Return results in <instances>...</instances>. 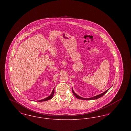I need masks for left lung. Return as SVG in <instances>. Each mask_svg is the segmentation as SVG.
I'll return each instance as SVG.
<instances>
[{
	"label": "left lung",
	"mask_w": 131,
	"mask_h": 131,
	"mask_svg": "<svg viewBox=\"0 0 131 131\" xmlns=\"http://www.w3.org/2000/svg\"><path fill=\"white\" fill-rule=\"evenodd\" d=\"M108 89L106 90L105 92H104L103 93L101 94H99V95H98L95 96H94V97L90 98H82V97H81L79 96L77 94L75 93V92H74V90H73V89H72V92H73L74 95H75V97L77 98H78V99H81V100H95V99H98V98H101V97H102L103 95H104L108 91Z\"/></svg>",
	"instance_id": "obj_1"
}]
</instances>
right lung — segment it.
Segmentation results:
<instances>
[{
  "label": "right lung",
  "mask_w": 131,
  "mask_h": 131,
  "mask_svg": "<svg viewBox=\"0 0 131 131\" xmlns=\"http://www.w3.org/2000/svg\"><path fill=\"white\" fill-rule=\"evenodd\" d=\"M54 93V88L53 89V90H52V92H51V95H50V96H49V97H48L47 98H45V99H43V100H40V101H39V102H43V101H48V100H50V99H51V98H52V97H53V94Z\"/></svg>",
  "instance_id": "1"
}]
</instances>
